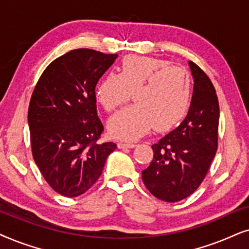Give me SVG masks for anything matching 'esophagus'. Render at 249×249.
Returning <instances> with one entry per match:
<instances>
[{"label": "esophagus", "mask_w": 249, "mask_h": 249, "mask_svg": "<svg viewBox=\"0 0 249 249\" xmlns=\"http://www.w3.org/2000/svg\"><path fill=\"white\" fill-rule=\"evenodd\" d=\"M135 145H137V144H135L134 142H119L118 148H121V149H123V148H134Z\"/></svg>", "instance_id": "1"}]
</instances>
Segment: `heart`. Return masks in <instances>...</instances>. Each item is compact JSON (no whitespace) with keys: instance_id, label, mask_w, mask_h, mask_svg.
<instances>
[{"instance_id":"1","label":"heart","mask_w":249,"mask_h":249,"mask_svg":"<svg viewBox=\"0 0 249 249\" xmlns=\"http://www.w3.org/2000/svg\"><path fill=\"white\" fill-rule=\"evenodd\" d=\"M135 104L108 121L115 138L135 140L155 127L168 131L182 121L191 100V78L184 68L163 59L128 55L117 72H108L95 86V98L114 111L131 97Z\"/></svg>"}]
</instances>
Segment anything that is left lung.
Segmentation results:
<instances>
[{
  "label": "left lung",
  "mask_w": 249,
  "mask_h": 249,
  "mask_svg": "<svg viewBox=\"0 0 249 249\" xmlns=\"http://www.w3.org/2000/svg\"><path fill=\"white\" fill-rule=\"evenodd\" d=\"M194 93L187 117L178 126L152 144L154 158L142 180L158 199L175 203L197 190L217 150L220 107L211 79L195 62Z\"/></svg>",
  "instance_id": "left-lung-1"
}]
</instances>
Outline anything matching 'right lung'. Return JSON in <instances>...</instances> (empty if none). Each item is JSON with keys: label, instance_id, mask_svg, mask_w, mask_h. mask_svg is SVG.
I'll use <instances>...</instances> for the list:
<instances>
[{"label": "right lung", "instance_id": "add662e5", "mask_svg": "<svg viewBox=\"0 0 249 249\" xmlns=\"http://www.w3.org/2000/svg\"><path fill=\"white\" fill-rule=\"evenodd\" d=\"M117 54L71 50L53 60L39 77L28 108L33 158L50 187L77 197L93 185L114 142L99 143L104 125L94 91Z\"/></svg>", "mask_w": 249, "mask_h": 249}]
</instances>
